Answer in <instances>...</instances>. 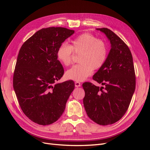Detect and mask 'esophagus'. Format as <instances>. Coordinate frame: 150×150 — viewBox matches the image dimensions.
I'll list each match as a JSON object with an SVG mask.
<instances>
[{"mask_svg":"<svg viewBox=\"0 0 150 150\" xmlns=\"http://www.w3.org/2000/svg\"><path fill=\"white\" fill-rule=\"evenodd\" d=\"M81 83L79 82H75V86L76 88H79V87H81Z\"/></svg>","mask_w":150,"mask_h":150,"instance_id":"esophagus-1","label":"esophagus"}]
</instances>
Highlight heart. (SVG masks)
Returning <instances> with one entry per match:
<instances>
[{
	"instance_id": "b5f03b06",
	"label": "heart",
	"mask_w": 150,
	"mask_h": 150,
	"mask_svg": "<svg viewBox=\"0 0 150 150\" xmlns=\"http://www.w3.org/2000/svg\"><path fill=\"white\" fill-rule=\"evenodd\" d=\"M73 52L80 54L79 64L72 66L66 72V78L83 81L92 74L93 69L103 66L108 55V45L103 40L89 33H84L71 41V44H61L57 51V57L61 64L69 66L72 62Z\"/></svg>"
}]
</instances>
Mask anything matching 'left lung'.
Returning <instances> with one entry per match:
<instances>
[{"instance_id":"obj_1","label":"left lung","mask_w":150,"mask_h":150,"mask_svg":"<svg viewBox=\"0 0 150 150\" xmlns=\"http://www.w3.org/2000/svg\"><path fill=\"white\" fill-rule=\"evenodd\" d=\"M111 43L106 62L93 79L104 87L91 83L83 84L84 106L89 118L100 125L119 121L129 106L136 87L132 54L128 46L110 29L99 28Z\"/></svg>"}]
</instances>
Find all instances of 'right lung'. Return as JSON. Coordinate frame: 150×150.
<instances>
[{
	"label": "right lung",
	"mask_w": 150,
	"mask_h": 150,
	"mask_svg": "<svg viewBox=\"0 0 150 150\" xmlns=\"http://www.w3.org/2000/svg\"><path fill=\"white\" fill-rule=\"evenodd\" d=\"M74 33L64 28H43L20 49L13 87L22 111L38 125H51L59 118L74 89L72 80L56 83L64 72L57 59V49Z\"/></svg>",
	"instance_id": "add662e5"
}]
</instances>
